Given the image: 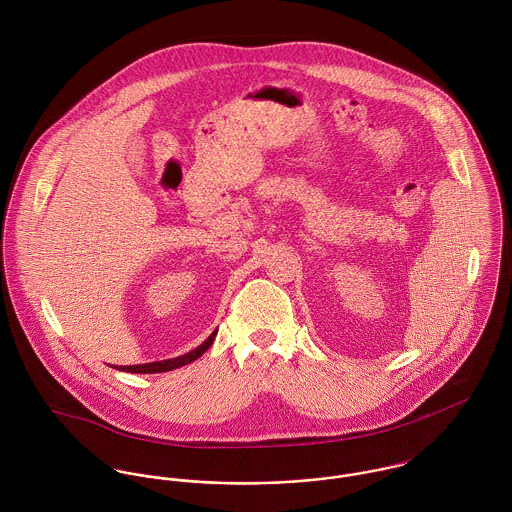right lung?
<instances>
[{"label":"right lung","mask_w":512,"mask_h":512,"mask_svg":"<svg viewBox=\"0 0 512 512\" xmlns=\"http://www.w3.org/2000/svg\"><path fill=\"white\" fill-rule=\"evenodd\" d=\"M215 335H217V331L211 333V337H209L201 347H197L195 351H191V353H187V355H183V357L169 359V361H157V363H146V365L120 366V370H126V372H140V374H155V372H167V370H173V368H179V366L189 365V363L197 361V359L213 345Z\"/></svg>","instance_id":"obj_1"}]
</instances>
